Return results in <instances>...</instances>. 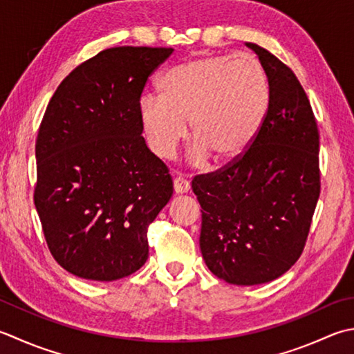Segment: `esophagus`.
<instances>
[{
    "label": "esophagus",
    "instance_id": "34e87169",
    "mask_svg": "<svg viewBox=\"0 0 354 354\" xmlns=\"http://www.w3.org/2000/svg\"><path fill=\"white\" fill-rule=\"evenodd\" d=\"M173 187H175V192L178 193V195H183V193H187L190 190V183L187 181L185 178L178 176L173 179Z\"/></svg>",
    "mask_w": 354,
    "mask_h": 354
}]
</instances>
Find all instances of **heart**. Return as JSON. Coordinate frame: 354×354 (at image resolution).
I'll use <instances>...</instances> for the list:
<instances>
[{"instance_id": "b5f03b06", "label": "heart", "mask_w": 354, "mask_h": 354, "mask_svg": "<svg viewBox=\"0 0 354 354\" xmlns=\"http://www.w3.org/2000/svg\"><path fill=\"white\" fill-rule=\"evenodd\" d=\"M162 95L141 96L140 121L150 149L170 158L192 126L193 164L213 156L238 162L264 127L272 90L264 67L252 57L205 55L181 62L162 76Z\"/></svg>"}]
</instances>
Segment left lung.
Masks as SVG:
<instances>
[{
	"label": "left lung",
	"mask_w": 354,
	"mask_h": 354,
	"mask_svg": "<svg viewBox=\"0 0 354 354\" xmlns=\"http://www.w3.org/2000/svg\"><path fill=\"white\" fill-rule=\"evenodd\" d=\"M247 46L272 90L264 127L238 162L192 181L203 209V258L234 286L270 282L295 266L321 193L319 131L306 90L273 53Z\"/></svg>",
	"instance_id": "left-lung-1"
}]
</instances>
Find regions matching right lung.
<instances>
[{"mask_svg": "<svg viewBox=\"0 0 354 354\" xmlns=\"http://www.w3.org/2000/svg\"><path fill=\"white\" fill-rule=\"evenodd\" d=\"M171 47H110L62 80L39 124L33 201L48 250L78 278L116 281L149 258L147 230L173 195L145 145L142 90Z\"/></svg>", "mask_w": 354, "mask_h": 354, "instance_id": "1", "label": "right lung"}]
</instances>
